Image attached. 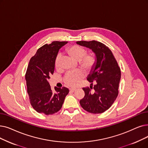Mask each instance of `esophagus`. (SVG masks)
<instances>
[{
    "mask_svg": "<svg viewBox=\"0 0 148 148\" xmlns=\"http://www.w3.org/2000/svg\"><path fill=\"white\" fill-rule=\"evenodd\" d=\"M69 90L71 92H74L76 90V89L75 88H71V89H69Z\"/></svg>",
    "mask_w": 148,
    "mask_h": 148,
    "instance_id": "esophagus-1",
    "label": "esophagus"
}]
</instances>
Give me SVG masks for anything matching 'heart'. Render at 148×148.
Masks as SVG:
<instances>
[{
    "mask_svg": "<svg viewBox=\"0 0 148 148\" xmlns=\"http://www.w3.org/2000/svg\"><path fill=\"white\" fill-rule=\"evenodd\" d=\"M66 53L76 61H79V65L80 67L86 71H91L94 68L96 63L95 56L93 53L86 54V50L83 47L73 45L68 47ZM61 56L59 54L54 60V66L56 69H59L60 66ZM85 77V73L82 69H77L72 71H68L63 77V81L69 86L74 87L78 84L79 81Z\"/></svg>",
    "mask_w": 148,
    "mask_h": 148,
    "instance_id": "1",
    "label": "heart"
}]
</instances>
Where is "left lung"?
<instances>
[{
  "label": "left lung",
  "instance_id": "obj_1",
  "mask_svg": "<svg viewBox=\"0 0 148 148\" xmlns=\"http://www.w3.org/2000/svg\"><path fill=\"white\" fill-rule=\"evenodd\" d=\"M77 43L91 49L97 57L93 71L87 79L91 86L83 88L85 94L80 104L90 113H103L112 106L118 96L120 68L112 51L105 44L95 40L78 41Z\"/></svg>",
  "mask_w": 148,
  "mask_h": 148
}]
</instances>
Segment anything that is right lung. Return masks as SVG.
Here are the masks:
<instances>
[{"label":"right lung","mask_w":148,"mask_h":148,"mask_svg":"<svg viewBox=\"0 0 148 148\" xmlns=\"http://www.w3.org/2000/svg\"><path fill=\"white\" fill-rule=\"evenodd\" d=\"M67 42L54 41L38 48L32 57L27 68L25 79L30 103L38 113L53 114L62 107L66 95L67 88H54L51 90L49 83L50 76L54 71V60L59 49Z\"/></svg>","instance_id":"add662e5"}]
</instances>
